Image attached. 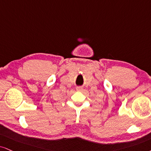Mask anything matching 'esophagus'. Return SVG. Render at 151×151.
Here are the masks:
<instances>
[{"label": "esophagus", "mask_w": 151, "mask_h": 151, "mask_svg": "<svg viewBox=\"0 0 151 151\" xmlns=\"http://www.w3.org/2000/svg\"><path fill=\"white\" fill-rule=\"evenodd\" d=\"M76 90H77L78 91H82V90H83V87H78L77 88H76Z\"/></svg>", "instance_id": "34e87169"}]
</instances>
